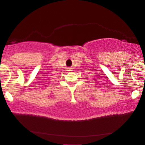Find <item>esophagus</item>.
I'll list each match as a JSON object with an SVG mask.
<instances>
[{
	"label": "esophagus",
	"mask_w": 145,
	"mask_h": 145,
	"mask_svg": "<svg viewBox=\"0 0 145 145\" xmlns=\"http://www.w3.org/2000/svg\"><path fill=\"white\" fill-rule=\"evenodd\" d=\"M68 70L67 71H71V68H68Z\"/></svg>",
	"instance_id": "obj_1"
}]
</instances>
